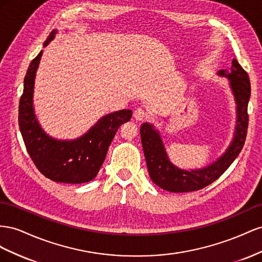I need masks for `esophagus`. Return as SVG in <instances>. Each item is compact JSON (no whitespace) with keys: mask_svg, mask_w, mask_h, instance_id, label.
Listing matches in <instances>:
<instances>
[{"mask_svg":"<svg viewBox=\"0 0 262 262\" xmlns=\"http://www.w3.org/2000/svg\"><path fill=\"white\" fill-rule=\"evenodd\" d=\"M134 117H135L137 121H144V119L147 117V112L144 108L139 107L134 112Z\"/></svg>","mask_w":262,"mask_h":262,"instance_id":"1","label":"esophagus"}]
</instances>
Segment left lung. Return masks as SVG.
<instances>
[{
  "mask_svg": "<svg viewBox=\"0 0 262 262\" xmlns=\"http://www.w3.org/2000/svg\"><path fill=\"white\" fill-rule=\"evenodd\" d=\"M217 74L229 80V86L236 102L237 113L234 138L226 151L217 160L201 169H192L190 171L180 169L170 161L159 130L156 129L150 123H144L140 126L141 145H143L149 176L163 190L173 193H183L203 189L217 180L242 151L248 128L249 77L236 59H233L231 61L229 70H221Z\"/></svg>",
  "mask_w": 262,
  "mask_h": 262,
  "instance_id": "obj_1",
  "label": "left lung"
}]
</instances>
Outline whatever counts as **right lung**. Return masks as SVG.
<instances>
[{"mask_svg": "<svg viewBox=\"0 0 262 262\" xmlns=\"http://www.w3.org/2000/svg\"><path fill=\"white\" fill-rule=\"evenodd\" d=\"M54 29L43 47L55 38ZM42 50L29 64L24 79V91L18 107V125L27 152L37 169L50 180L61 183H84L93 180L105 159L117 129L132 118L130 110L104 115L85 134L72 140L49 136L35 114L34 85Z\"/></svg>", "mask_w": 262, "mask_h": 262, "instance_id": "1", "label": "right lung"}]
</instances>
